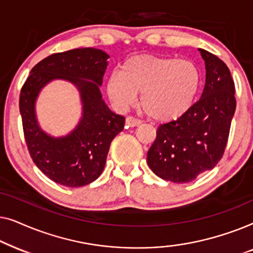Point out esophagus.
<instances>
[{
	"label": "esophagus",
	"instance_id": "obj_1",
	"mask_svg": "<svg viewBox=\"0 0 253 253\" xmlns=\"http://www.w3.org/2000/svg\"><path fill=\"white\" fill-rule=\"evenodd\" d=\"M126 126L133 127V126H138L139 124H141V121L136 119V117H133V116H127L126 119Z\"/></svg>",
	"mask_w": 253,
	"mask_h": 253
}]
</instances>
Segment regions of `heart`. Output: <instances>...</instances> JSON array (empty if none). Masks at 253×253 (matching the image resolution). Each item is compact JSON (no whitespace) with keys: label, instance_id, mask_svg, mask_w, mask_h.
Masks as SVG:
<instances>
[{"label":"heart","instance_id":"b5f03b06","mask_svg":"<svg viewBox=\"0 0 253 253\" xmlns=\"http://www.w3.org/2000/svg\"><path fill=\"white\" fill-rule=\"evenodd\" d=\"M200 84V70L192 61L141 55L109 75L107 93L113 105L124 110L134 105L141 92V107L152 119L171 121L191 108Z\"/></svg>","mask_w":253,"mask_h":253}]
</instances>
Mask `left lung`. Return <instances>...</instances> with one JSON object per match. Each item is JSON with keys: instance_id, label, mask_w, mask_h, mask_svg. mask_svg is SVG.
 I'll return each instance as SVG.
<instances>
[{"instance_id": "obj_1", "label": "left lung", "mask_w": 253, "mask_h": 253, "mask_svg": "<svg viewBox=\"0 0 253 253\" xmlns=\"http://www.w3.org/2000/svg\"><path fill=\"white\" fill-rule=\"evenodd\" d=\"M205 61L206 82L202 98L184 115L160 124L147 152L155 175L172 183H188L221 160L236 109L235 85L223 61L199 49Z\"/></svg>"}]
</instances>
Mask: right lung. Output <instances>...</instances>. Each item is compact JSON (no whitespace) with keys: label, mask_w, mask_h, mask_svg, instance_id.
<instances>
[{"label":"right lung","mask_w":253,"mask_h":253,"mask_svg":"<svg viewBox=\"0 0 253 253\" xmlns=\"http://www.w3.org/2000/svg\"><path fill=\"white\" fill-rule=\"evenodd\" d=\"M109 56L96 48H77L50 55L31 70L19 95L24 137L31 158L51 181L64 186L87 185L101 175L110 143L123 130L126 119L110 110L99 86ZM54 79L71 81L80 89L83 116L76 129L54 138L40 129L35 100Z\"/></svg>","instance_id":"add662e5"}]
</instances>
